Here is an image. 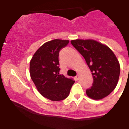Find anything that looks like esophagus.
Listing matches in <instances>:
<instances>
[{"mask_svg":"<svg viewBox=\"0 0 129 129\" xmlns=\"http://www.w3.org/2000/svg\"><path fill=\"white\" fill-rule=\"evenodd\" d=\"M76 79H77V80H79V74H77V76H76Z\"/></svg>","mask_w":129,"mask_h":129,"instance_id":"obj_1","label":"esophagus"}]
</instances>
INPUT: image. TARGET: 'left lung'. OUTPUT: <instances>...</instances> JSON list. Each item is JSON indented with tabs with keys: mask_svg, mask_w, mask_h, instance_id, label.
Masks as SVG:
<instances>
[{
	"mask_svg": "<svg viewBox=\"0 0 129 129\" xmlns=\"http://www.w3.org/2000/svg\"><path fill=\"white\" fill-rule=\"evenodd\" d=\"M71 43L85 58L94 79L86 95L95 100L109 95L118 84L120 74L119 61L113 52L94 40H72Z\"/></svg>",
	"mask_w": 129,
	"mask_h": 129,
	"instance_id": "obj_1",
	"label": "left lung"
}]
</instances>
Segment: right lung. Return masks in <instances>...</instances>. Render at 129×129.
<instances>
[{
	"label": "right lung",
	"mask_w": 129,
	"mask_h": 129,
	"mask_svg": "<svg viewBox=\"0 0 129 129\" xmlns=\"http://www.w3.org/2000/svg\"><path fill=\"white\" fill-rule=\"evenodd\" d=\"M68 43V40L54 39L44 43L34 53L29 63L31 78L37 90L51 101L67 98L75 82L59 74V51Z\"/></svg>",
	"instance_id": "right-lung-1"
}]
</instances>
